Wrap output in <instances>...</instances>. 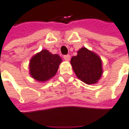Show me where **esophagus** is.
I'll return each instance as SVG.
<instances>
[{
    "instance_id": "1",
    "label": "esophagus",
    "mask_w": 129,
    "mask_h": 129,
    "mask_svg": "<svg viewBox=\"0 0 129 129\" xmlns=\"http://www.w3.org/2000/svg\"><path fill=\"white\" fill-rule=\"evenodd\" d=\"M63 58L65 59L66 61H70V58H71V56L70 55H66L63 56Z\"/></svg>"
}]
</instances>
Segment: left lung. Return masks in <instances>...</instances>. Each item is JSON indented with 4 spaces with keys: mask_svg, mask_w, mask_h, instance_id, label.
<instances>
[{
    "mask_svg": "<svg viewBox=\"0 0 129 129\" xmlns=\"http://www.w3.org/2000/svg\"><path fill=\"white\" fill-rule=\"evenodd\" d=\"M70 62L76 76L86 84L96 83L101 78L102 60L97 54L85 47L77 52V55L72 57Z\"/></svg>",
    "mask_w": 129,
    "mask_h": 129,
    "instance_id": "obj_1",
    "label": "left lung"
}]
</instances>
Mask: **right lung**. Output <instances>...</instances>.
<instances>
[{
	"label": "right lung",
	"instance_id": "add662e5",
	"mask_svg": "<svg viewBox=\"0 0 129 129\" xmlns=\"http://www.w3.org/2000/svg\"><path fill=\"white\" fill-rule=\"evenodd\" d=\"M62 59L58 55L42 50L30 59L29 73L38 81H46L55 75Z\"/></svg>",
	"mask_w": 129,
	"mask_h": 129
}]
</instances>
